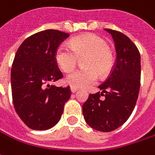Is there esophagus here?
<instances>
[{
	"label": "esophagus",
	"mask_w": 155,
	"mask_h": 155,
	"mask_svg": "<svg viewBox=\"0 0 155 155\" xmlns=\"http://www.w3.org/2000/svg\"><path fill=\"white\" fill-rule=\"evenodd\" d=\"M70 89H71V92H72V93H76V92L78 91L77 87H71Z\"/></svg>",
	"instance_id": "34e87169"
}]
</instances>
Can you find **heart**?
Here are the masks:
<instances>
[{
	"label": "heart",
	"instance_id": "heart-1",
	"mask_svg": "<svg viewBox=\"0 0 155 155\" xmlns=\"http://www.w3.org/2000/svg\"><path fill=\"white\" fill-rule=\"evenodd\" d=\"M81 60L82 68L67 75L65 81L74 87H86L101 78L106 77L113 68V55L109 47L102 38L96 35H85L72 39L70 48L60 45L54 53L58 67L64 72L72 71Z\"/></svg>",
	"mask_w": 155,
	"mask_h": 155
}]
</instances>
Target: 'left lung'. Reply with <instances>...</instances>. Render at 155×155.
<instances>
[{
	"label": "left lung",
	"mask_w": 155,
	"mask_h": 155,
	"mask_svg": "<svg viewBox=\"0 0 155 155\" xmlns=\"http://www.w3.org/2000/svg\"><path fill=\"white\" fill-rule=\"evenodd\" d=\"M105 30L114 39L116 61L109 76L99 86L102 92L89 94L82 113L86 122L94 129L111 132L124 124L135 107L140 86V54L124 34Z\"/></svg>",
	"instance_id": "1"
}]
</instances>
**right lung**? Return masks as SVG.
<instances>
[{
    "label": "right lung",
    "instance_id": "1",
    "mask_svg": "<svg viewBox=\"0 0 155 155\" xmlns=\"http://www.w3.org/2000/svg\"><path fill=\"white\" fill-rule=\"evenodd\" d=\"M68 34L54 29L41 31L28 37L17 50L11 68V88L15 109L34 130H47L57 124L70 87L49 82L63 77L54 59L60 44Z\"/></svg>",
    "mask_w": 155,
    "mask_h": 155
}]
</instances>
